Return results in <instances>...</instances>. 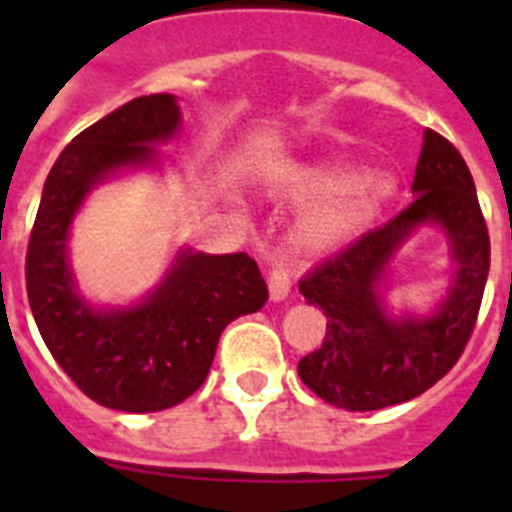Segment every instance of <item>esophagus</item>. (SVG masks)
Listing matches in <instances>:
<instances>
[{"mask_svg": "<svg viewBox=\"0 0 512 512\" xmlns=\"http://www.w3.org/2000/svg\"><path fill=\"white\" fill-rule=\"evenodd\" d=\"M268 292H271L273 303L287 300L289 292H292V276H289V268L284 263H273L271 273H268Z\"/></svg>", "mask_w": 512, "mask_h": 512, "instance_id": "esophagus-1", "label": "esophagus"}]
</instances>
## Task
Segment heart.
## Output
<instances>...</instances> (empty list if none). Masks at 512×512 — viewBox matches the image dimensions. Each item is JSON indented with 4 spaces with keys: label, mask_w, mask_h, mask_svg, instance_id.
<instances>
[{
    "label": "heart",
    "mask_w": 512,
    "mask_h": 512,
    "mask_svg": "<svg viewBox=\"0 0 512 512\" xmlns=\"http://www.w3.org/2000/svg\"><path fill=\"white\" fill-rule=\"evenodd\" d=\"M396 175L364 170L353 175L345 162L300 167L289 177V196L297 204H316L300 225V239L313 249H335L369 228L396 193Z\"/></svg>",
    "instance_id": "obj_1"
}]
</instances>
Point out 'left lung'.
Here are the masks:
<instances>
[{"instance_id":"obj_1","label":"left lung","mask_w":512,"mask_h":512,"mask_svg":"<svg viewBox=\"0 0 512 512\" xmlns=\"http://www.w3.org/2000/svg\"><path fill=\"white\" fill-rule=\"evenodd\" d=\"M414 201L393 220L316 265L300 292L327 316L319 350L297 374L327 404L374 412L404 404L444 377L476 327L489 276V231L476 183L460 151L425 130L412 183ZM422 224H438L450 241L453 284L428 317H393L381 303L389 260Z\"/></svg>"}]
</instances>
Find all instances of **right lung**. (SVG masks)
Returning <instances> with one entry per match:
<instances>
[{
    "mask_svg": "<svg viewBox=\"0 0 512 512\" xmlns=\"http://www.w3.org/2000/svg\"><path fill=\"white\" fill-rule=\"evenodd\" d=\"M175 95H143L79 132L44 180L28 239L26 289L52 358L92 401L119 412H162L201 388L223 329L268 300L247 252L180 249L151 295L127 308L92 305L68 263V233L95 185L156 167L180 130Z\"/></svg>",
    "mask_w": 512,
    "mask_h": 512,
    "instance_id": "add662e5",
    "label": "right lung"
}]
</instances>
